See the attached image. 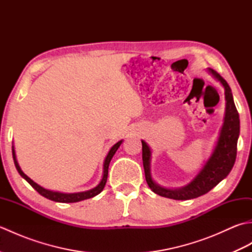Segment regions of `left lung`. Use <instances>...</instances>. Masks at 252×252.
I'll use <instances>...</instances> for the list:
<instances>
[{"label": "left lung", "mask_w": 252, "mask_h": 252, "mask_svg": "<svg viewBox=\"0 0 252 252\" xmlns=\"http://www.w3.org/2000/svg\"><path fill=\"white\" fill-rule=\"evenodd\" d=\"M210 72L220 81L225 89L226 110L224 123L220 133V137L212 156L208 160L205 167L190 183L180 189H168L160 187L151 178L149 172V161H151V149L147 144L142 141V157L143 165L145 170L146 182L155 194L175 200H187L197 198L207 194L213 187L225 179L231 172L233 165L236 160L237 155V141L239 136V115L235 106L232 91L227 82L220 73L210 69Z\"/></svg>", "instance_id": "left-lung-1"}]
</instances>
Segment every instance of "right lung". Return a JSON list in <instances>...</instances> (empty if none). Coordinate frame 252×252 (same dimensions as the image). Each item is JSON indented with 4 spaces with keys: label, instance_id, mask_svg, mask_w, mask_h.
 I'll return each mask as SVG.
<instances>
[{
    "label": "right lung",
    "instance_id": "1",
    "mask_svg": "<svg viewBox=\"0 0 252 252\" xmlns=\"http://www.w3.org/2000/svg\"><path fill=\"white\" fill-rule=\"evenodd\" d=\"M122 141L118 142L117 144H115L114 146L111 147V149L109 151L108 155H107V157L105 159V162H104V174H103V179H101L100 183L95 187V189L88 190V191H82V192H76V194H63V192H57V191H52V190H47L43 187H41L37 185L36 183H34L33 181H32L30 178H28L23 171H21L20 167L18 165L17 160H16V156H15V151H14V147H13V158H14V163L16 165V169H17L18 173L23 176V178L28 182V183L33 187V189L39 192L40 195H42L43 197L47 198V199L53 200V201H56V202H78V201H81L84 199H89V198H92L96 195H98L99 192L104 189V187L106 185V182H107V176H108V167H109V163H110V160L111 158L114 157V155L116 154L117 149L119 148V146L121 145Z\"/></svg>",
    "mask_w": 252,
    "mask_h": 252
}]
</instances>
